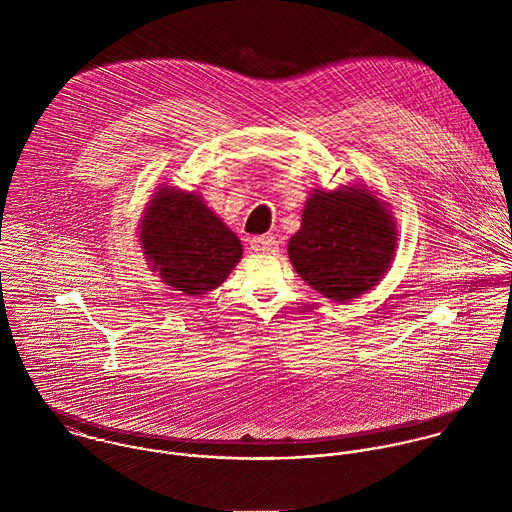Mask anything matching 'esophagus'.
Instances as JSON below:
<instances>
[{"mask_svg": "<svg viewBox=\"0 0 512 512\" xmlns=\"http://www.w3.org/2000/svg\"><path fill=\"white\" fill-rule=\"evenodd\" d=\"M250 248L260 254H272L278 250V240L274 236H256L250 240Z\"/></svg>", "mask_w": 512, "mask_h": 512, "instance_id": "esophagus-1", "label": "esophagus"}]
</instances>
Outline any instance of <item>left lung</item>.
Instances as JSON below:
<instances>
[{
  "label": "left lung",
  "instance_id": "1",
  "mask_svg": "<svg viewBox=\"0 0 512 512\" xmlns=\"http://www.w3.org/2000/svg\"><path fill=\"white\" fill-rule=\"evenodd\" d=\"M396 240L388 205L366 187L315 189L305 201L288 254L307 286L345 303L380 282L394 260Z\"/></svg>",
  "mask_w": 512,
  "mask_h": 512
}]
</instances>
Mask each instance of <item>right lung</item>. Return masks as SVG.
<instances>
[{"label": "right lung", "mask_w": 512, "mask_h": 512, "mask_svg": "<svg viewBox=\"0 0 512 512\" xmlns=\"http://www.w3.org/2000/svg\"><path fill=\"white\" fill-rule=\"evenodd\" d=\"M151 272L177 292L203 295L220 286L242 258L238 236L197 193L159 187L140 222Z\"/></svg>", "instance_id": "1"}]
</instances>
